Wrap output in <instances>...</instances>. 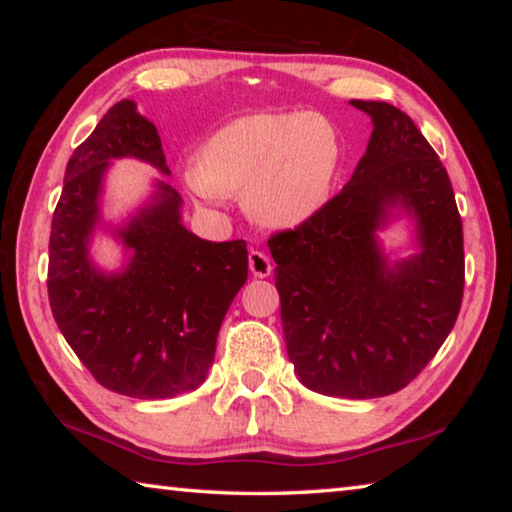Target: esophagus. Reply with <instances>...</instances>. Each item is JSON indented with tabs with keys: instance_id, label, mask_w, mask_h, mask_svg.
I'll list each match as a JSON object with an SVG mask.
<instances>
[{
	"instance_id": "esophagus-1",
	"label": "esophagus",
	"mask_w": 512,
	"mask_h": 512,
	"mask_svg": "<svg viewBox=\"0 0 512 512\" xmlns=\"http://www.w3.org/2000/svg\"><path fill=\"white\" fill-rule=\"evenodd\" d=\"M248 266H250V273H253L255 277H268L273 271L271 259H268V255H264L262 250H250Z\"/></svg>"
}]
</instances>
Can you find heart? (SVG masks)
Wrapping results in <instances>:
<instances>
[{"label":"heart","mask_w":512,"mask_h":512,"mask_svg":"<svg viewBox=\"0 0 512 512\" xmlns=\"http://www.w3.org/2000/svg\"><path fill=\"white\" fill-rule=\"evenodd\" d=\"M339 167V137L314 112H255L207 137L183 169L205 203L244 194L246 212L275 230H293L323 210Z\"/></svg>","instance_id":"1"}]
</instances>
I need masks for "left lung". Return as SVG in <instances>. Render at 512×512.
<instances>
[{
    "mask_svg": "<svg viewBox=\"0 0 512 512\" xmlns=\"http://www.w3.org/2000/svg\"><path fill=\"white\" fill-rule=\"evenodd\" d=\"M372 119L366 155L314 219L268 239L289 359L307 388L345 400L402 391L452 332L465 284L463 223L447 169L406 112ZM409 215L419 253L388 260L376 232Z\"/></svg>",
    "mask_w": 512,
    "mask_h": 512,
    "instance_id": "1",
    "label": "left lung"
}]
</instances>
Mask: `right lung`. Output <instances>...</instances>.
<instances>
[{
  "label": "right lung",
  "mask_w": 512,
  "mask_h": 512,
  "mask_svg": "<svg viewBox=\"0 0 512 512\" xmlns=\"http://www.w3.org/2000/svg\"><path fill=\"white\" fill-rule=\"evenodd\" d=\"M119 158L171 176L158 128L131 99L115 103L67 162L51 221L49 305L69 348L101 386L167 400L205 381L223 318L248 277V250L244 239L216 244L189 232L183 198L167 180H155L131 219L103 223V180ZM97 227L127 250L119 272H103L89 257Z\"/></svg>",
  "instance_id": "add662e5"
}]
</instances>
